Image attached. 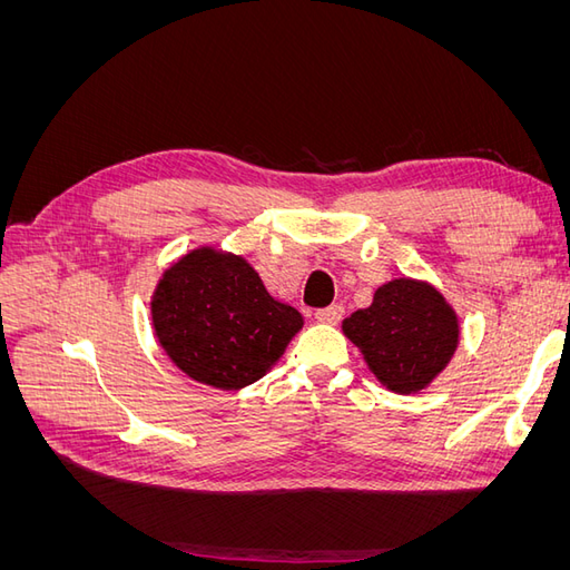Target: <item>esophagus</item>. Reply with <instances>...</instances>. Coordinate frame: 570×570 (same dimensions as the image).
Listing matches in <instances>:
<instances>
[{
	"label": "esophagus",
	"mask_w": 570,
	"mask_h": 570,
	"mask_svg": "<svg viewBox=\"0 0 570 570\" xmlns=\"http://www.w3.org/2000/svg\"><path fill=\"white\" fill-rule=\"evenodd\" d=\"M314 316H316V321H321V323H331V325H335V323H340V321H342V316H344V308H342L340 304H331V306H325V308H318V312H316Z\"/></svg>",
	"instance_id": "esophagus-1"
}]
</instances>
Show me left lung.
Segmentation results:
<instances>
[{"instance_id":"8db88e82","label":"left lung","mask_w":570,"mask_h":570,"mask_svg":"<svg viewBox=\"0 0 570 570\" xmlns=\"http://www.w3.org/2000/svg\"><path fill=\"white\" fill-rule=\"evenodd\" d=\"M342 331L364 352L377 381L402 394L433 381L459 342L456 316L444 297L409 278L377 287L373 304L344 318Z\"/></svg>"}]
</instances>
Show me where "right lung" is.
Wrapping results in <instances>:
<instances>
[{"label": "right lung", "instance_id": "obj_1", "mask_svg": "<svg viewBox=\"0 0 570 570\" xmlns=\"http://www.w3.org/2000/svg\"><path fill=\"white\" fill-rule=\"evenodd\" d=\"M151 318L174 364L220 390L258 381L302 327L297 308L275 302L245 258L214 249L164 273Z\"/></svg>", "mask_w": 570, "mask_h": 570}]
</instances>
